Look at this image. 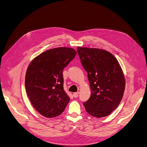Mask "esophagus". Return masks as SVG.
I'll list each match as a JSON object with an SVG mask.
<instances>
[{
    "label": "esophagus",
    "mask_w": 147,
    "mask_h": 147,
    "mask_svg": "<svg viewBox=\"0 0 147 147\" xmlns=\"http://www.w3.org/2000/svg\"><path fill=\"white\" fill-rule=\"evenodd\" d=\"M79 92H75V93L73 94V96L74 98H78L79 96Z\"/></svg>",
    "instance_id": "1"
}]
</instances>
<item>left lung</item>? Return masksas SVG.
Wrapping results in <instances>:
<instances>
[{"mask_svg":"<svg viewBox=\"0 0 147 147\" xmlns=\"http://www.w3.org/2000/svg\"><path fill=\"white\" fill-rule=\"evenodd\" d=\"M81 63L87 71L91 94L83 105L88 113L99 118L119 106L125 89L122 69L114 55L105 50L78 47Z\"/></svg>","mask_w":147,"mask_h":147,"instance_id":"8db88e82","label":"left lung"}]
</instances>
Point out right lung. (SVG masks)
<instances>
[{"label": "right lung", "mask_w": 147, "mask_h": 147, "mask_svg": "<svg viewBox=\"0 0 147 147\" xmlns=\"http://www.w3.org/2000/svg\"><path fill=\"white\" fill-rule=\"evenodd\" d=\"M76 53L70 48H54L40 53L29 64L25 79L26 92L43 116H58L69 102L70 99L63 88V71Z\"/></svg>", "instance_id": "obj_1"}]
</instances>
